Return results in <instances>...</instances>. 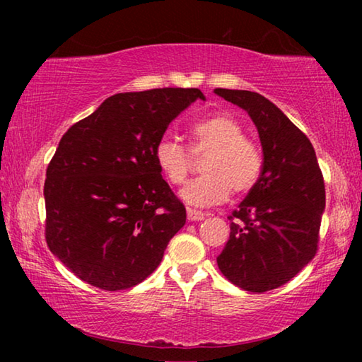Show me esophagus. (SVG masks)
Segmentation results:
<instances>
[{"instance_id":"obj_1","label":"esophagus","mask_w":362,"mask_h":362,"mask_svg":"<svg viewBox=\"0 0 362 362\" xmlns=\"http://www.w3.org/2000/svg\"><path fill=\"white\" fill-rule=\"evenodd\" d=\"M207 216V214L201 212V211H194V209H187V217L189 222H199V220H204V217Z\"/></svg>"}]
</instances>
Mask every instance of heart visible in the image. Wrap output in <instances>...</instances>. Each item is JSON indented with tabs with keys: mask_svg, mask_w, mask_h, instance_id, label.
<instances>
[{
	"mask_svg": "<svg viewBox=\"0 0 362 362\" xmlns=\"http://www.w3.org/2000/svg\"><path fill=\"white\" fill-rule=\"evenodd\" d=\"M193 153L207 151L201 164L204 175L187 183L180 198L188 206L209 207L235 193H247L260 179L263 156L259 145L244 137L241 122L228 113H216L189 127ZM156 166L174 185L187 179L192 158L179 140L163 137L153 150Z\"/></svg>",
	"mask_w": 362,
	"mask_h": 362,
	"instance_id": "obj_1",
	"label": "heart"
}]
</instances>
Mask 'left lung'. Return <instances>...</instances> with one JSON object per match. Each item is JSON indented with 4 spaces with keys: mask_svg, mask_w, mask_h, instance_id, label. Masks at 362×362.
<instances>
[{
    "mask_svg": "<svg viewBox=\"0 0 362 362\" xmlns=\"http://www.w3.org/2000/svg\"><path fill=\"white\" fill-rule=\"evenodd\" d=\"M214 93L250 116L263 151L260 179L230 217V240L217 265L244 291L276 289L316 254L326 207L316 153L308 137L267 97L222 88Z\"/></svg>",
    "mask_w": 362,
    "mask_h": 362,
    "instance_id": "obj_1",
    "label": "left lung"
}]
</instances>
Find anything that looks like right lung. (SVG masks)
Listing matches in <instances>:
<instances>
[{
	"label": "right lung",
	"instance_id": "right-lung-1",
	"mask_svg": "<svg viewBox=\"0 0 362 362\" xmlns=\"http://www.w3.org/2000/svg\"><path fill=\"white\" fill-rule=\"evenodd\" d=\"M199 89L108 97L60 139L45 182L46 243L79 279L103 291L137 286L187 220L156 166L155 145Z\"/></svg>",
	"mask_w": 362,
	"mask_h": 362
}]
</instances>
